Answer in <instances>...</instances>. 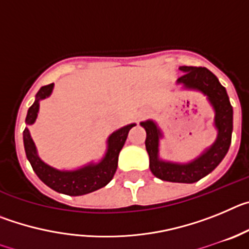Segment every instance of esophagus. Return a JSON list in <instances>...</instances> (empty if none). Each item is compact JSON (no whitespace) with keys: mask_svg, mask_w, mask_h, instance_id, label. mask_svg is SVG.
Returning a JSON list of instances; mask_svg holds the SVG:
<instances>
[{"mask_svg":"<svg viewBox=\"0 0 249 249\" xmlns=\"http://www.w3.org/2000/svg\"><path fill=\"white\" fill-rule=\"evenodd\" d=\"M146 114H147V111H141L140 113H138V118H140V120H142V118H143Z\"/></svg>","mask_w":249,"mask_h":249,"instance_id":"obj_1","label":"esophagus"}]
</instances>
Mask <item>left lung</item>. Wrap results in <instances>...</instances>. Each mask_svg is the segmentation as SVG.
<instances>
[{
  "label": "left lung",
  "mask_w": 249,
  "mask_h": 249,
  "mask_svg": "<svg viewBox=\"0 0 249 249\" xmlns=\"http://www.w3.org/2000/svg\"><path fill=\"white\" fill-rule=\"evenodd\" d=\"M182 76L177 80V85L182 89L201 92L214 112L213 126L217 131L215 141L204 149L198 157L187 162H171L160 157V140L163 133L157 123L152 120L141 122L146 129V149L149 156L151 172L162 181L176 183H195L201 178L210 175L227 155L231 146L233 131V108L226 89L219 83L218 78L204 67L181 66Z\"/></svg>",
  "instance_id": "1"
}]
</instances>
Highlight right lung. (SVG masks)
<instances>
[{"label":"right lung","mask_w":249,"mask_h":249,"mask_svg":"<svg viewBox=\"0 0 249 249\" xmlns=\"http://www.w3.org/2000/svg\"><path fill=\"white\" fill-rule=\"evenodd\" d=\"M53 91V83L43 86L36 94V100L27 111L26 128L23 131V144L27 160L35 173L46 186L58 193L67 196H83L100 190L113 178L118 164V155L126 142L128 132L136 123H129L114 131L107 138V149L102 160L89 162L76 169H58L43 162L38 156L36 144L31 137L28 126L34 124L39 111V102L46 100Z\"/></svg>","instance_id":"obj_1"}]
</instances>
